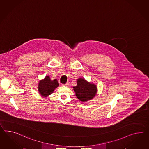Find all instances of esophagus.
<instances>
[{
  "label": "esophagus",
  "mask_w": 149,
  "mask_h": 149,
  "mask_svg": "<svg viewBox=\"0 0 149 149\" xmlns=\"http://www.w3.org/2000/svg\"><path fill=\"white\" fill-rule=\"evenodd\" d=\"M63 86H69V83H66V84H63Z\"/></svg>",
  "instance_id": "1"
}]
</instances>
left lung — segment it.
Returning a JSON list of instances; mask_svg holds the SVG:
<instances>
[{"label":"left lung","mask_w":149,"mask_h":149,"mask_svg":"<svg viewBox=\"0 0 149 149\" xmlns=\"http://www.w3.org/2000/svg\"><path fill=\"white\" fill-rule=\"evenodd\" d=\"M77 85L73 87L77 98L85 102L93 99L97 92V87L93 83L88 82L83 78L77 79Z\"/></svg>","instance_id":"left-lung-1"}]
</instances>
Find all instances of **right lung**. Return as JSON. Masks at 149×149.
<instances>
[{"mask_svg":"<svg viewBox=\"0 0 149 149\" xmlns=\"http://www.w3.org/2000/svg\"><path fill=\"white\" fill-rule=\"evenodd\" d=\"M59 85L56 79L51 80L50 77L46 76L43 79L39 81L38 92L43 97H47L52 94Z\"/></svg>","mask_w":149,"mask_h":149,"instance_id":"obj_1","label":"right lung"}]
</instances>
